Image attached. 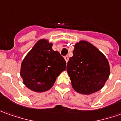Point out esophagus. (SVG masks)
Instances as JSON below:
<instances>
[{
	"mask_svg": "<svg viewBox=\"0 0 121 121\" xmlns=\"http://www.w3.org/2000/svg\"><path fill=\"white\" fill-rule=\"evenodd\" d=\"M64 59H65V61H66V62H68V60H69L68 56H65Z\"/></svg>",
	"mask_w": 121,
	"mask_h": 121,
	"instance_id": "34e87169",
	"label": "esophagus"
}]
</instances>
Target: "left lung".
Instances as JSON below:
<instances>
[{
	"label": "left lung",
	"mask_w": 121,
	"mask_h": 121,
	"mask_svg": "<svg viewBox=\"0 0 121 121\" xmlns=\"http://www.w3.org/2000/svg\"><path fill=\"white\" fill-rule=\"evenodd\" d=\"M67 72L74 90L82 94H92L102 88L110 75L105 56L92 44L80 41L74 45Z\"/></svg>",
	"instance_id": "left-lung-1"
}]
</instances>
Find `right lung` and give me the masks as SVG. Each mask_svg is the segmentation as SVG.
I'll return each instance as SVG.
<instances>
[{
  "mask_svg": "<svg viewBox=\"0 0 121 121\" xmlns=\"http://www.w3.org/2000/svg\"><path fill=\"white\" fill-rule=\"evenodd\" d=\"M48 40H39L21 63L20 74L23 84L37 92L49 90L57 77L65 70L66 62L60 53L53 51Z\"/></svg>",
  "mask_w": 121,
  "mask_h": 121,
  "instance_id": "obj_1",
  "label": "right lung"
}]
</instances>
